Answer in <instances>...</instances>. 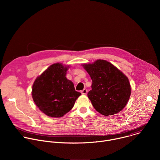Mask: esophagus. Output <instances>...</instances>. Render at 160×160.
Wrapping results in <instances>:
<instances>
[{"label":"esophagus","instance_id":"obj_1","mask_svg":"<svg viewBox=\"0 0 160 160\" xmlns=\"http://www.w3.org/2000/svg\"><path fill=\"white\" fill-rule=\"evenodd\" d=\"M87 92H88L87 89L84 88L83 90H82V91H81V93H82V95H86V94H87Z\"/></svg>","mask_w":160,"mask_h":160}]
</instances>
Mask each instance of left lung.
<instances>
[{
    "label": "left lung",
    "instance_id": "8db88e82",
    "mask_svg": "<svg viewBox=\"0 0 160 160\" xmlns=\"http://www.w3.org/2000/svg\"><path fill=\"white\" fill-rule=\"evenodd\" d=\"M82 66L92 81V90L87 94L95 109L104 116L120 112L131 94L128 77L108 61L98 59Z\"/></svg>",
    "mask_w": 160,
    "mask_h": 160
}]
</instances>
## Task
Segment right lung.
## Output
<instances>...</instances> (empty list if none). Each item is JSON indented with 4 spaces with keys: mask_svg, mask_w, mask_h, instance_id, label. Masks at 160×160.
Listing matches in <instances>:
<instances>
[{
    "mask_svg": "<svg viewBox=\"0 0 160 160\" xmlns=\"http://www.w3.org/2000/svg\"><path fill=\"white\" fill-rule=\"evenodd\" d=\"M70 66L57 62L37 77L32 95L38 109L52 118H60L73 107L81 93L75 91L73 83L66 75Z\"/></svg>",
    "mask_w": 160,
    "mask_h": 160,
    "instance_id": "obj_1",
    "label": "right lung"
}]
</instances>
